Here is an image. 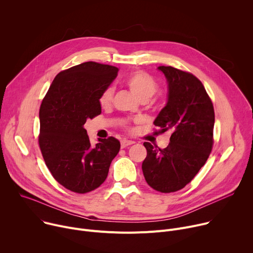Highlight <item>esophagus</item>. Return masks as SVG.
Segmentation results:
<instances>
[{
    "label": "esophagus",
    "mask_w": 253,
    "mask_h": 253,
    "mask_svg": "<svg viewBox=\"0 0 253 253\" xmlns=\"http://www.w3.org/2000/svg\"><path fill=\"white\" fill-rule=\"evenodd\" d=\"M132 144H134V141L124 139V140H122V141H121V148H126L127 146L132 145Z\"/></svg>",
    "instance_id": "1"
}]
</instances>
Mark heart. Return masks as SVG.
Returning a JSON list of instances; mask_svg holds the SVG:
<instances>
[{
    "label": "heart",
    "instance_id": "obj_1",
    "mask_svg": "<svg viewBox=\"0 0 253 253\" xmlns=\"http://www.w3.org/2000/svg\"><path fill=\"white\" fill-rule=\"evenodd\" d=\"M125 84L130 92L141 102L149 100L157 91L158 85L155 79L144 71H136L127 77ZM114 90L112 87L106 88L99 96V104L103 109H108L112 105Z\"/></svg>",
    "mask_w": 253,
    "mask_h": 253
}]
</instances>
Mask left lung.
I'll list each match as a JSON object with an SVG mask.
<instances>
[{"label":"left lung","mask_w":253,"mask_h":253,"mask_svg":"<svg viewBox=\"0 0 253 253\" xmlns=\"http://www.w3.org/2000/svg\"><path fill=\"white\" fill-rule=\"evenodd\" d=\"M168 84L166 106L154 121L156 132H171L169 145L156 149L144 142L142 163L146 182L162 193L186 186L205 164L212 150L214 109L203 84L188 72L160 66Z\"/></svg>","instance_id":"1"}]
</instances>
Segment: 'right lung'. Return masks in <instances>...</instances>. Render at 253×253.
Returning a JSON list of instances; mask_svg holds the SVG:
<instances>
[{
	"instance_id": "obj_1",
	"label": "right lung",
	"mask_w": 253,
	"mask_h": 253,
	"mask_svg": "<svg viewBox=\"0 0 253 253\" xmlns=\"http://www.w3.org/2000/svg\"><path fill=\"white\" fill-rule=\"evenodd\" d=\"M118 68L96 62L71 67L53 80L40 107L39 145L53 177L65 188L87 193L107 178L120 150L114 138L92 146L84 124L101 114L99 96L117 77Z\"/></svg>"
}]
</instances>
